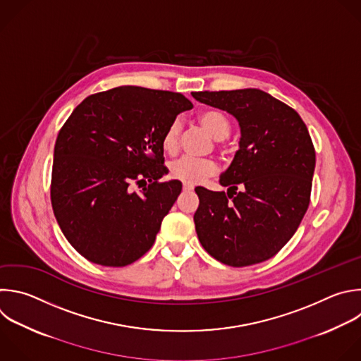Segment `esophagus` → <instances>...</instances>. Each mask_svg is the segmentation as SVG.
<instances>
[{
  "label": "esophagus",
  "instance_id": "1",
  "mask_svg": "<svg viewBox=\"0 0 361 361\" xmlns=\"http://www.w3.org/2000/svg\"><path fill=\"white\" fill-rule=\"evenodd\" d=\"M183 190H184V191H192V190H194V185L184 183V184H183Z\"/></svg>",
  "mask_w": 361,
  "mask_h": 361
}]
</instances>
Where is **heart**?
<instances>
[{
	"label": "heart",
	"mask_w": 361,
	"mask_h": 361,
	"mask_svg": "<svg viewBox=\"0 0 361 361\" xmlns=\"http://www.w3.org/2000/svg\"><path fill=\"white\" fill-rule=\"evenodd\" d=\"M200 123L204 129L215 139L224 140L231 132V123L228 117L219 110H205L200 114ZM180 136V122H171L163 136V147L166 152L173 153L177 150ZM215 163L208 159H197L190 156H183L170 163V176L185 184H195L204 177L215 173Z\"/></svg>",
	"instance_id": "obj_1"
}]
</instances>
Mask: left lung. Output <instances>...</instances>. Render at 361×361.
<instances>
[{
  "instance_id": "8db88e82",
  "label": "left lung",
  "mask_w": 361,
  "mask_h": 361,
  "mask_svg": "<svg viewBox=\"0 0 361 361\" xmlns=\"http://www.w3.org/2000/svg\"><path fill=\"white\" fill-rule=\"evenodd\" d=\"M232 114L239 149L219 184L197 187L194 214L202 248L229 267H250L278 254L296 232L310 201L316 154L300 116L259 89L192 92Z\"/></svg>"
}]
</instances>
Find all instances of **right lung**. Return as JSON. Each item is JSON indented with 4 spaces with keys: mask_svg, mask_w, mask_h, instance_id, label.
I'll return each mask as SVG.
<instances>
[{
    "mask_svg": "<svg viewBox=\"0 0 361 361\" xmlns=\"http://www.w3.org/2000/svg\"><path fill=\"white\" fill-rule=\"evenodd\" d=\"M190 109L181 93L118 86L72 111L55 143L51 201L65 238L87 261L120 268L153 247L183 187L159 181L169 173L163 136ZM147 180L140 193L130 187Z\"/></svg>",
    "mask_w": 361,
    "mask_h": 361,
    "instance_id": "1",
    "label": "right lung"
}]
</instances>
